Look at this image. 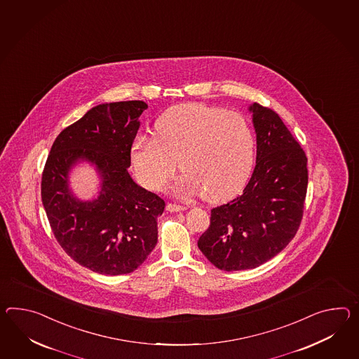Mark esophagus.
Wrapping results in <instances>:
<instances>
[{"label": "esophagus", "instance_id": "obj_1", "mask_svg": "<svg viewBox=\"0 0 359 359\" xmlns=\"http://www.w3.org/2000/svg\"><path fill=\"white\" fill-rule=\"evenodd\" d=\"M166 209L168 211H172V212H176V211H184L187 208L184 206V205H177V203H167Z\"/></svg>", "mask_w": 359, "mask_h": 359}]
</instances>
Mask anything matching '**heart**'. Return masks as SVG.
Segmentation results:
<instances>
[{"instance_id": "obj_1", "label": "heart", "mask_w": 359, "mask_h": 359, "mask_svg": "<svg viewBox=\"0 0 359 359\" xmlns=\"http://www.w3.org/2000/svg\"><path fill=\"white\" fill-rule=\"evenodd\" d=\"M154 136L131 145V165L145 188L162 191L176 161L185 172L177 188L201 193L205 201L226 202L245 188L253 171L255 133L244 115L217 106L188 104L158 118Z\"/></svg>"}]
</instances>
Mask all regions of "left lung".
<instances>
[{
	"instance_id": "left-lung-1",
	"label": "left lung",
	"mask_w": 359,
	"mask_h": 359,
	"mask_svg": "<svg viewBox=\"0 0 359 359\" xmlns=\"http://www.w3.org/2000/svg\"><path fill=\"white\" fill-rule=\"evenodd\" d=\"M257 161L243 194L211 210L210 227L198 238L219 270L261 266L296 236L306 198L307 158L273 110L254 102Z\"/></svg>"
}]
</instances>
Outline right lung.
Wrapping results in <instances>:
<instances>
[{"instance_id":"add662e5","label":"right lung","mask_w":359,"mask_h":359,"mask_svg":"<svg viewBox=\"0 0 359 359\" xmlns=\"http://www.w3.org/2000/svg\"><path fill=\"white\" fill-rule=\"evenodd\" d=\"M144 101L92 107L53 142L41 177V200L54 237L75 262L102 275L135 271L158 241V215L165 201L132 180L131 145L139 131ZM79 160L97 166L102 191L83 203L68 187Z\"/></svg>"}]
</instances>
